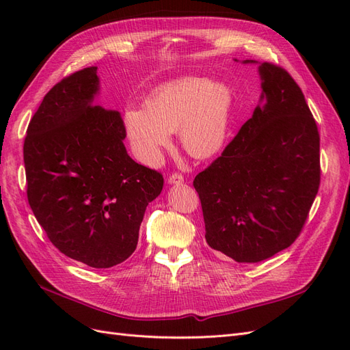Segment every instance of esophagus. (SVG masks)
Instances as JSON below:
<instances>
[{
	"mask_svg": "<svg viewBox=\"0 0 350 350\" xmlns=\"http://www.w3.org/2000/svg\"><path fill=\"white\" fill-rule=\"evenodd\" d=\"M167 183L169 184H183L184 183V175L183 174H178V172L169 175Z\"/></svg>",
	"mask_w": 350,
	"mask_h": 350,
	"instance_id": "34e87169",
	"label": "esophagus"
}]
</instances>
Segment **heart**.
Returning <instances> with one entry per match:
<instances>
[{
  "instance_id": "obj_1",
  "label": "heart",
  "mask_w": 350,
  "mask_h": 350,
  "mask_svg": "<svg viewBox=\"0 0 350 350\" xmlns=\"http://www.w3.org/2000/svg\"><path fill=\"white\" fill-rule=\"evenodd\" d=\"M235 93L226 83L185 77L166 84L147 99L144 109L130 108L124 121L130 140L146 162L154 163L179 131L184 150L196 159L220 153L228 139Z\"/></svg>"
}]
</instances>
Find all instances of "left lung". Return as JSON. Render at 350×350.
Masks as SVG:
<instances>
[{
	"instance_id": "left-lung-1",
	"label": "left lung",
	"mask_w": 350,
	"mask_h": 350,
	"mask_svg": "<svg viewBox=\"0 0 350 350\" xmlns=\"http://www.w3.org/2000/svg\"><path fill=\"white\" fill-rule=\"evenodd\" d=\"M258 71L266 103L193 183L208 247L237 262L267 260L292 245L321 176L320 134L301 88L271 62Z\"/></svg>"
}]
</instances>
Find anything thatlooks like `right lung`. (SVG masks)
I'll return each instance as SVG.
<instances>
[{
  "label": "right lung",
  "mask_w": 350,
  "mask_h": 350,
  "mask_svg": "<svg viewBox=\"0 0 350 350\" xmlns=\"http://www.w3.org/2000/svg\"><path fill=\"white\" fill-rule=\"evenodd\" d=\"M96 71L72 72L45 94L23 157L29 204L49 241L72 260L109 269L135 251L163 176L126 153L121 113L92 103Z\"/></svg>",
  "instance_id": "1"
}]
</instances>
